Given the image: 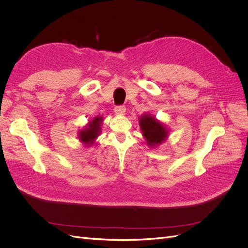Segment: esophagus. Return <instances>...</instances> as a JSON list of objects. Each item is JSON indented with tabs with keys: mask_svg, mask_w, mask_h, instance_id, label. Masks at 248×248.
I'll use <instances>...</instances> for the list:
<instances>
[{
	"mask_svg": "<svg viewBox=\"0 0 248 248\" xmlns=\"http://www.w3.org/2000/svg\"><path fill=\"white\" fill-rule=\"evenodd\" d=\"M125 109H126L125 106H116V107L114 108V112H115L116 114L122 115V114H124V113L125 112Z\"/></svg>",
	"mask_w": 248,
	"mask_h": 248,
	"instance_id": "1",
	"label": "esophagus"
}]
</instances>
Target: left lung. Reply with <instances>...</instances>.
Masks as SVG:
<instances>
[{
    "label": "left lung",
    "mask_w": 248,
    "mask_h": 248,
    "mask_svg": "<svg viewBox=\"0 0 248 248\" xmlns=\"http://www.w3.org/2000/svg\"><path fill=\"white\" fill-rule=\"evenodd\" d=\"M140 125L149 146L162 144V141H164L167 137L168 132L166 127H164L160 122L155 121L153 116L148 114L142 115Z\"/></svg>",
    "instance_id": "1"
}]
</instances>
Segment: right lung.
Returning <instances> with one entry per match:
<instances>
[{"mask_svg":"<svg viewBox=\"0 0 248 248\" xmlns=\"http://www.w3.org/2000/svg\"><path fill=\"white\" fill-rule=\"evenodd\" d=\"M101 117H94V119L88 124V127L84 128L79 133V139L85 144H93V140L97 138L100 132V123Z\"/></svg>","mask_w":248,"mask_h":248,"instance_id":"add662e5","label":"right lung"}]
</instances>
